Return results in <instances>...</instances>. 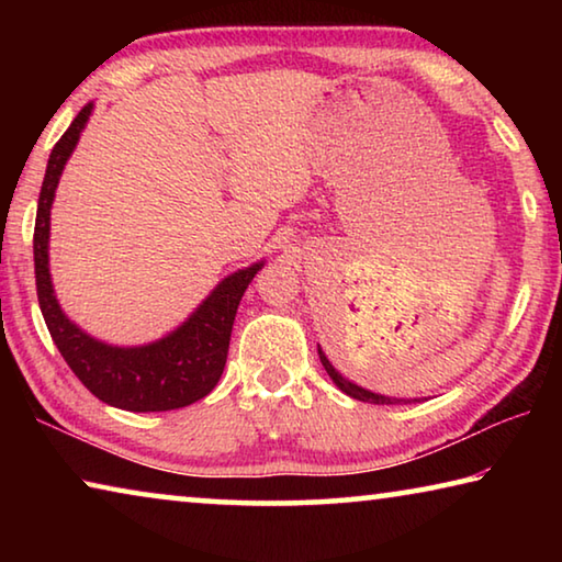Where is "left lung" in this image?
Here are the masks:
<instances>
[{
    "label": "left lung",
    "instance_id": "1",
    "mask_svg": "<svg viewBox=\"0 0 562 562\" xmlns=\"http://www.w3.org/2000/svg\"><path fill=\"white\" fill-rule=\"evenodd\" d=\"M317 355H319L322 367H325V372L329 374L331 382L337 384L339 392H345L347 396L357 398V402H369V404H398V402H406V398H396V396H384V394L369 392V389L359 386V384H355V382H349L347 376H341V374L337 372V369L331 367V361L327 359V355H325V351H322V347H319V345H317ZM414 402H416V398H414Z\"/></svg>",
    "mask_w": 562,
    "mask_h": 562
}]
</instances>
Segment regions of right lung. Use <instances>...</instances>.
Wrapping results in <instances>:
<instances>
[{"mask_svg":"<svg viewBox=\"0 0 562 562\" xmlns=\"http://www.w3.org/2000/svg\"><path fill=\"white\" fill-rule=\"evenodd\" d=\"M93 101L79 111L46 164L34 225V272L40 307L66 364L103 404L123 412H170L207 396L221 379L231 347L237 304L265 260L223 278L211 294L168 335L146 345L119 347L91 337L61 310L49 270L52 205L66 160L91 119Z\"/></svg>","mask_w":562,"mask_h":562,"instance_id":"obj_1","label":"right lung"}]
</instances>
